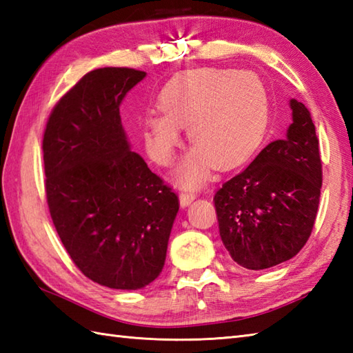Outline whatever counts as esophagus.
Returning <instances> with one entry per match:
<instances>
[{
  "mask_svg": "<svg viewBox=\"0 0 353 353\" xmlns=\"http://www.w3.org/2000/svg\"><path fill=\"white\" fill-rule=\"evenodd\" d=\"M179 199H181V206L185 208V206H188L194 199H196V194L183 191V192H181V196H179Z\"/></svg>",
  "mask_w": 353,
  "mask_h": 353,
  "instance_id": "esophagus-1",
  "label": "esophagus"
}]
</instances>
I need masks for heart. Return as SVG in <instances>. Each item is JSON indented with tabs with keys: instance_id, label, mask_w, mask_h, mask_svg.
Segmentation results:
<instances>
[{
	"instance_id": "1",
	"label": "heart",
	"mask_w": 353,
	"mask_h": 353,
	"mask_svg": "<svg viewBox=\"0 0 353 353\" xmlns=\"http://www.w3.org/2000/svg\"><path fill=\"white\" fill-rule=\"evenodd\" d=\"M162 115L150 114L142 134L150 157L167 167L181 144L179 127L194 144L179 168V181L200 185L215 165L230 170L243 163L264 138L265 92L250 72L205 68L179 74L157 97Z\"/></svg>"
}]
</instances>
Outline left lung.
<instances>
[{"label":"left lung","mask_w":353,"mask_h":353,"mask_svg":"<svg viewBox=\"0 0 353 353\" xmlns=\"http://www.w3.org/2000/svg\"><path fill=\"white\" fill-rule=\"evenodd\" d=\"M290 104L287 138L270 142L214 196L221 241L249 270L296 256L316 223L323 182L319 138L305 104Z\"/></svg>","instance_id":"8db88e82"}]
</instances>
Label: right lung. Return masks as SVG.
Instances as JSON below:
<instances>
[{"instance_id": "1", "label": "right lung", "mask_w": 353, "mask_h": 353, "mask_svg": "<svg viewBox=\"0 0 353 353\" xmlns=\"http://www.w3.org/2000/svg\"><path fill=\"white\" fill-rule=\"evenodd\" d=\"M145 77L133 68L85 74L56 103L43 130L45 194L74 264L115 290H139L162 272L179 197L130 152L119 104Z\"/></svg>"}]
</instances>
